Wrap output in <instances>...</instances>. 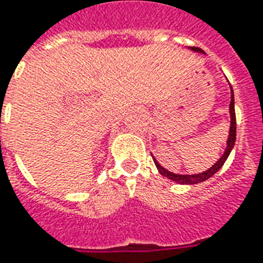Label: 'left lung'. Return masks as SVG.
Segmentation results:
<instances>
[{
    "mask_svg": "<svg viewBox=\"0 0 263 263\" xmlns=\"http://www.w3.org/2000/svg\"><path fill=\"white\" fill-rule=\"evenodd\" d=\"M193 51L195 52H204L202 49L195 48V47H191ZM230 92H232V100H230V132H229V137H228V145H226V149L219 161L209 167L208 171L202 172V173H197V175H177V173H172V172L166 171L165 167L161 166L158 161L154 158V162H155V166H157L158 172L161 173L162 176L167 177L171 179L172 181H176L179 184H198V183H202V181L208 180L209 177H212L216 173V172L223 166V163L226 162V159L229 158L230 153H232L233 147H234V143H236V112H234V94H233V88L230 86Z\"/></svg>",
    "mask_w": 263,
    "mask_h": 263,
    "instance_id": "1",
    "label": "left lung"
}]
</instances>
